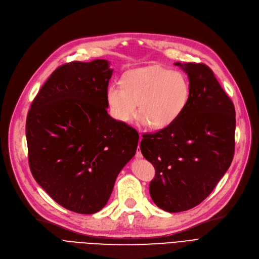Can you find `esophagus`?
Masks as SVG:
<instances>
[{"mask_svg":"<svg viewBox=\"0 0 259 259\" xmlns=\"http://www.w3.org/2000/svg\"><path fill=\"white\" fill-rule=\"evenodd\" d=\"M141 140H142V135L140 134V142H141ZM135 156H137L138 158H142V157H143V154H142V152H141V149H140V147L138 148L137 153H135Z\"/></svg>","mask_w":259,"mask_h":259,"instance_id":"1","label":"esophagus"}]
</instances>
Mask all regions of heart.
Returning <instances> with one entry per match:
<instances>
[{"label":"heart","instance_id":"obj_1","mask_svg":"<svg viewBox=\"0 0 259 259\" xmlns=\"http://www.w3.org/2000/svg\"><path fill=\"white\" fill-rule=\"evenodd\" d=\"M121 85H110L107 100L112 115L130 121L138 112L152 129L166 128L179 117L189 98L186 77L160 66H148L127 72Z\"/></svg>","mask_w":259,"mask_h":259}]
</instances>
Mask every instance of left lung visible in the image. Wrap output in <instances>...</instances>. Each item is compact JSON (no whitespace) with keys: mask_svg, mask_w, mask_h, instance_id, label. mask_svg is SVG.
<instances>
[{"mask_svg":"<svg viewBox=\"0 0 259 259\" xmlns=\"http://www.w3.org/2000/svg\"><path fill=\"white\" fill-rule=\"evenodd\" d=\"M188 74L189 98L171 125L143 134L141 151L155 176L149 192L155 205L175 213L207 198L229 169L235 149V108L202 63H175Z\"/></svg>","mask_w":259,"mask_h":259,"instance_id":"1","label":"left lung"}]
</instances>
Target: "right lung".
Segmentation results:
<instances>
[{
    "label": "right lung",
    "mask_w": 259,
    "mask_h": 259,
    "mask_svg": "<svg viewBox=\"0 0 259 259\" xmlns=\"http://www.w3.org/2000/svg\"><path fill=\"white\" fill-rule=\"evenodd\" d=\"M112 72L106 60L64 64L45 81L27 114L33 178L72 212L102 210L118 173L137 152L138 131L107 113Z\"/></svg>",
    "instance_id": "1"
}]
</instances>
